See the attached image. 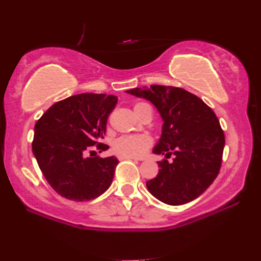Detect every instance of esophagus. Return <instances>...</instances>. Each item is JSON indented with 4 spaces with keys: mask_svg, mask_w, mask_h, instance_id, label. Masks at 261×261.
I'll return each mask as SVG.
<instances>
[{
    "mask_svg": "<svg viewBox=\"0 0 261 261\" xmlns=\"http://www.w3.org/2000/svg\"><path fill=\"white\" fill-rule=\"evenodd\" d=\"M120 160H124V159H134V160H141V159H138V158H134V156H126V155H120L119 156Z\"/></svg>",
    "mask_w": 261,
    "mask_h": 261,
    "instance_id": "esophagus-1",
    "label": "esophagus"
}]
</instances>
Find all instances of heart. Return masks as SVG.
<instances>
[{
	"label": "heart",
	"mask_w": 261,
	"mask_h": 261,
	"mask_svg": "<svg viewBox=\"0 0 261 261\" xmlns=\"http://www.w3.org/2000/svg\"><path fill=\"white\" fill-rule=\"evenodd\" d=\"M149 107L147 103L139 102L134 106V110ZM151 145V139L147 135H122L113 144V149L116 154L126 156H140Z\"/></svg>",
	"instance_id": "b5f03b06"
}]
</instances>
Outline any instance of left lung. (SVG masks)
Wrapping results in <instances>:
<instances>
[{"label":"left lung","instance_id":"left-lung-1","mask_svg":"<svg viewBox=\"0 0 261 261\" xmlns=\"http://www.w3.org/2000/svg\"><path fill=\"white\" fill-rule=\"evenodd\" d=\"M127 92L151 101L163 117L162 138L153 152L174 155L171 163L158 162V174L146 183L148 191L170 205L194 201L215 180L222 164L224 133L215 113L181 88L151 85Z\"/></svg>","mask_w":261,"mask_h":261}]
</instances>
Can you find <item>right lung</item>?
<instances>
[{
  "mask_svg": "<svg viewBox=\"0 0 261 261\" xmlns=\"http://www.w3.org/2000/svg\"><path fill=\"white\" fill-rule=\"evenodd\" d=\"M116 103L113 95L70 96L49 107L35 123L33 154L47 183L62 197L91 201L112 184L119 160L94 156L92 146L108 148L101 140Z\"/></svg>",
  "mask_w": 261,
  "mask_h": 261,
  "instance_id": "right-lung-1",
  "label": "right lung"
}]
</instances>
